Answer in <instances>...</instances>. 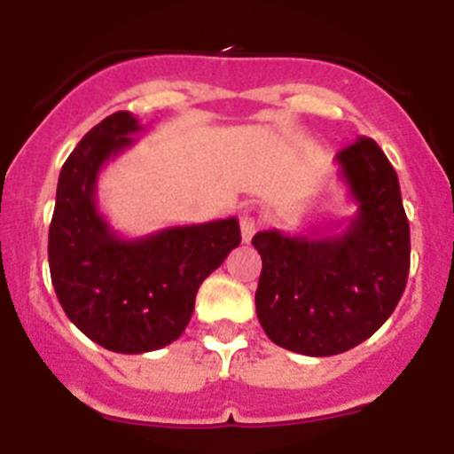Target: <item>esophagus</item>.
Instances as JSON below:
<instances>
[{"label": "esophagus", "instance_id": "1", "mask_svg": "<svg viewBox=\"0 0 454 454\" xmlns=\"http://www.w3.org/2000/svg\"><path fill=\"white\" fill-rule=\"evenodd\" d=\"M254 231H256V220L247 214L240 215V236H243V243H250Z\"/></svg>", "mask_w": 454, "mask_h": 454}]
</instances>
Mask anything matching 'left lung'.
Listing matches in <instances>:
<instances>
[{
    "mask_svg": "<svg viewBox=\"0 0 454 454\" xmlns=\"http://www.w3.org/2000/svg\"><path fill=\"white\" fill-rule=\"evenodd\" d=\"M339 177L356 207L348 220L307 234L259 231L256 316L272 343L307 356H332L375 334L403 298L409 223L398 175L372 138L336 154Z\"/></svg>",
    "mask_w": 454,
    "mask_h": 454,
    "instance_id": "left-lung-1",
    "label": "left lung"
}]
</instances>
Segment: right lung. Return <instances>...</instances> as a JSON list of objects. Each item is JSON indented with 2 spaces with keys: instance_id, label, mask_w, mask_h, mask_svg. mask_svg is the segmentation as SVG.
Instances as JSON below:
<instances>
[{
  "instance_id": "right-lung-1",
  "label": "right lung",
  "mask_w": 454,
  "mask_h": 454,
  "mask_svg": "<svg viewBox=\"0 0 454 454\" xmlns=\"http://www.w3.org/2000/svg\"><path fill=\"white\" fill-rule=\"evenodd\" d=\"M143 124L118 111L95 124L63 163L50 224V272L67 318L98 346L140 355L186 330L200 284L240 243L236 218L177 224L124 239L98 207V179Z\"/></svg>"
}]
</instances>
